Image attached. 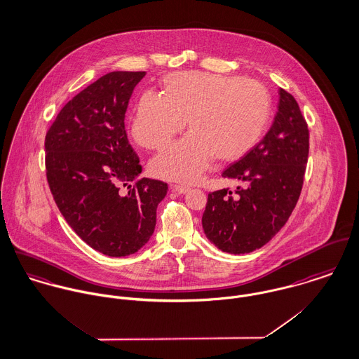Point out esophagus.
<instances>
[{"mask_svg":"<svg viewBox=\"0 0 359 359\" xmlns=\"http://www.w3.org/2000/svg\"><path fill=\"white\" fill-rule=\"evenodd\" d=\"M170 189L177 194H187L190 191V187H186V186H172Z\"/></svg>","mask_w":359,"mask_h":359,"instance_id":"obj_1","label":"esophagus"}]
</instances>
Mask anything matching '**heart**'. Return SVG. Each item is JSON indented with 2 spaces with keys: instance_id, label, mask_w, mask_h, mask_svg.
Wrapping results in <instances>:
<instances>
[{
  "instance_id": "obj_1",
  "label": "heart",
  "mask_w": 359,
  "mask_h": 359,
  "mask_svg": "<svg viewBox=\"0 0 359 359\" xmlns=\"http://www.w3.org/2000/svg\"><path fill=\"white\" fill-rule=\"evenodd\" d=\"M162 93L140 96L132 136L139 146L158 150L187 120L190 133L151 161L153 173L165 180L194 183L213 157L238 160L262 140L271 122V95L259 81L184 72L165 77Z\"/></svg>"
}]
</instances>
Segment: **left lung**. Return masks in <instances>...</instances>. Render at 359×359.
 <instances>
[{"label":"left lung","instance_id":"1","mask_svg":"<svg viewBox=\"0 0 359 359\" xmlns=\"http://www.w3.org/2000/svg\"><path fill=\"white\" fill-rule=\"evenodd\" d=\"M309 158V128L294 97L279 89L278 110L266 136L222 175L242 183L236 194L208 196L206 238L226 253L253 252L287 222L300 197Z\"/></svg>","mask_w":359,"mask_h":359}]
</instances>
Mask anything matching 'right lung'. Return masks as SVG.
I'll return each instance as SVG.
<instances>
[{
    "instance_id": "obj_1",
    "label": "right lung",
    "mask_w": 359,
    "mask_h": 359,
    "mask_svg": "<svg viewBox=\"0 0 359 359\" xmlns=\"http://www.w3.org/2000/svg\"><path fill=\"white\" fill-rule=\"evenodd\" d=\"M146 72H113L74 96L45 136L46 177L53 199L76 234L95 250L129 256L151 238L168 184L140 179L125 111Z\"/></svg>"
}]
</instances>
